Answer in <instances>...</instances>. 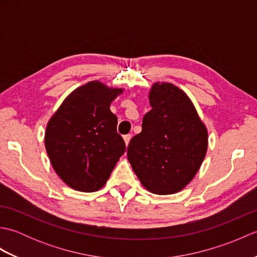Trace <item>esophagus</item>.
I'll list each match as a JSON object with an SVG mask.
<instances>
[{
    "instance_id": "1",
    "label": "esophagus",
    "mask_w": 257,
    "mask_h": 257,
    "mask_svg": "<svg viewBox=\"0 0 257 257\" xmlns=\"http://www.w3.org/2000/svg\"><path fill=\"white\" fill-rule=\"evenodd\" d=\"M130 139H132V135H124V136H123V140H124L125 146L129 145Z\"/></svg>"
}]
</instances>
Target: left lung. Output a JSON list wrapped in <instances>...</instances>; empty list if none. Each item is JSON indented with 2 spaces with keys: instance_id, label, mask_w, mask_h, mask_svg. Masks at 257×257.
Returning a JSON list of instances; mask_svg holds the SVG:
<instances>
[{
  "instance_id": "left-lung-1",
  "label": "left lung",
  "mask_w": 257,
  "mask_h": 257,
  "mask_svg": "<svg viewBox=\"0 0 257 257\" xmlns=\"http://www.w3.org/2000/svg\"><path fill=\"white\" fill-rule=\"evenodd\" d=\"M143 130L130 140L127 157L141 184L155 194H172L191 182L204 160L207 130L187 94L156 83Z\"/></svg>"
}]
</instances>
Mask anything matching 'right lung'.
Listing matches in <instances>:
<instances>
[{
	"instance_id": "1",
	"label": "right lung",
	"mask_w": 257,
	"mask_h": 257,
	"mask_svg": "<svg viewBox=\"0 0 257 257\" xmlns=\"http://www.w3.org/2000/svg\"><path fill=\"white\" fill-rule=\"evenodd\" d=\"M122 89L89 81L63 101L47 123L45 148L63 181L81 192L101 189L125 145L109 107Z\"/></svg>"
}]
</instances>
